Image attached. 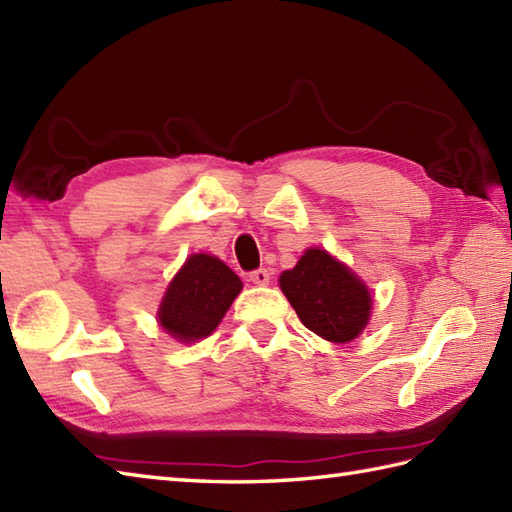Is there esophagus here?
<instances>
[{
	"mask_svg": "<svg viewBox=\"0 0 512 512\" xmlns=\"http://www.w3.org/2000/svg\"><path fill=\"white\" fill-rule=\"evenodd\" d=\"M250 281H253V284H257V286H266L270 281V273L266 268H257V270H253V273H250Z\"/></svg>",
	"mask_w": 512,
	"mask_h": 512,
	"instance_id": "esophagus-1",
	"label": "esophagus"
}]
</instances>
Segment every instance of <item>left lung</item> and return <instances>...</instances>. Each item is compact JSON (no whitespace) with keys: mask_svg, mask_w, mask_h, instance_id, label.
<instances>
[{"mask_svg":"<svg viewBox=\"0 0 512 512\" xmlns=\"http://www.w3.org/2000/svg\"><path fill=\"white\" fill-rule=\"evenodd\" d=\"M279 286L301 323L325 341H352L369 321L367 286L321 248L306 250L295 268L281 273Z\"/></svg>","mask_w":512,"mask_h":512,"instance_id":"1","label":"left lung"}]
</instances>
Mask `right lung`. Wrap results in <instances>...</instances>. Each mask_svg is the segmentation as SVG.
Wrapping results in <instances>:
<instances>
[{
	"instance_id": "1",
	"label": "right lung",
	"mask_w": 512,
	"mask_h": 512,
	"mask_svg": "<svg viewBox=\"0 0 512 512\" xmlns=\"http://www.w3.org/2000/svg\"><path fill=\"white\" fill-rule=\"evenodd\" d=\"M242 290V281L211 255H191L173 277L158 319L173 339L191 343L209 336Z\"/></svg>"
}]
</instances>
